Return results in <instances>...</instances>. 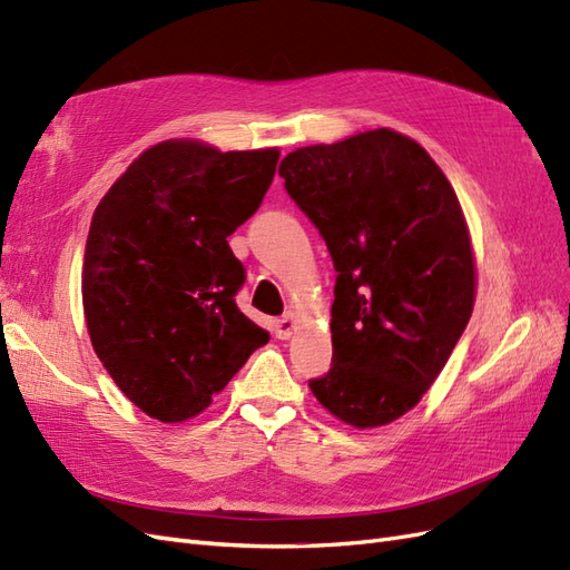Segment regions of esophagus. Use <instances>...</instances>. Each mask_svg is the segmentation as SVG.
Here are the masks:
<instances>
[{
	"instance_id": "1",
	"label": "esophagus",
	"mask_w": 570,
	"mask_h": 570,
	"mask_svg": "<svg viewBox=\"0 0 570 570\" xmlns=\"http://www.w3.org/2000/svg\"><path fill=\"white\" fill-rule=\"evenodd\" d=\"M295 327H297L295 316L287 314L281 321H275V337H278V340H289L292 333H295Z\"/></svg>"
}]
</instances>
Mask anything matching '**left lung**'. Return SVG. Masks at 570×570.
I'll return each mask as SVG.
<instances>
[{
	"instance_id": "8db88e82",
	"label": "left lung",
	"mask_w": 570,
	"mask_h": 570,
	"mask_svg": "<svg viewBox=\"0 0 570 570\" xmlns=\"http://www.w3.org/2000/svg\"><path fill=\"white\" fill-rule=\"evenodd\" d=\"M278 174L337 271L333 366L308 387L356 430L402 419L438 381L475 304V254L452 183L392 128L299 147Z\"/></svg>"
}]
</instances>
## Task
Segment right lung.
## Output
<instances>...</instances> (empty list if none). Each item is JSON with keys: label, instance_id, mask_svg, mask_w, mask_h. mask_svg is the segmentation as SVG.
Returning a JSON list of instances; mask_svg holds the SVG:
<instances>
[{"label": "right lung", "instance_id": "1", "mask_svg": "<svg viewBox=\"0 0 570 570\" xmlns=\"http://www.w3.org/2000/svg\"><path fill=\"white\" fill-rule=\"evenodd\" d=\"M278 147L220 151L189 137L145 149L92 214L82 312L118 390L161 423L195 419L268 333L235 304L228 237L258 209Z\"/></svg>", "mask_w": 570, "mask_h": 570}]
</instances>
